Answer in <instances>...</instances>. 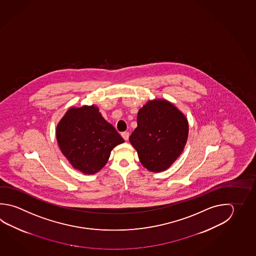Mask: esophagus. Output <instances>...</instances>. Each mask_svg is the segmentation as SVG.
Instances as JSON below:
<instances>
[{
  "label": "esophagus",
  "instance_id": "34e87169",
  "mask_svg": "<svg viewBox=\"0 0 256 256\" xmlns=\"http://www.w3.org/2000/svg\"><path fill=\"white\" fill-rule=\"evenodd\" d=\"M122 137L124 138V139L127 140L129 139V136H130V134L128 132H122Z\"/></svg>",
  "mask_w": 256,
  "mask_h": 256
}]
</instances>
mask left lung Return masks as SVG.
Masks as SVG:
<instances>
[{
	"label": "left lung",
	"mask_w": 256,
	"mask_h": 256,
	"mask_svg": "<svg viewBox=\"0 0 256 256\" xmlns=\"http://www.w3.org/2000/svg\"><path fill=\"white\" fill-rule=\"evenodd\" d=\"M137 124L129 140L142 164L154 172L170 167L186 144V117L166 100H154L140 109Z\"/></svg>",
	"instance_id": "1"
}]
</instances>
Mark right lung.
Wrapping results in <instances>:
<instances>
[{
    "label": "right lung",
    "instance_id": "1",
    "mask_svg": "<svg viewBox=\"0 0 256 256\" xmlns=\"http://www.w3.org/2000/svg\"><path fill=\"white\" fill-rule=\"evenodd\" d=\"M56 135L62 154L84 174L99 172L112 150L124 142L94 106L70 108L56 126Z\"/></svg>",
    "mask_w": 256,
    "mask_h": 256
}]
</instances>
